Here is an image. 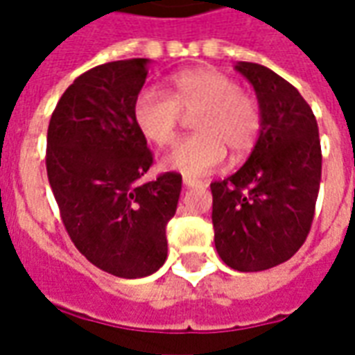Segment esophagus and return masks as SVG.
<instances>
[{
	"instance_id": "esophagus-1",
	"label": "esophagus",
	"mask_w": 355,
	"mask_h": 355,
	"mask_svg": "<svg viewBox=\"0 0 355 355\" xmlns=\"http://www.w3.org/2000/svg\"><path fill=\"white\" fill-rule=\"evenodd\" d=\"M201 182H198V180H192V178H184V186L186 188H196V186H200Z\"/></svg>"
}]
</instances>
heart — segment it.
I'll use <instances>...</instances> for the list:
<instances>
[{
    "label": "heart",
    "mask_w": 355,
    "mask_h": 355,
    "mask_svg": "<svg viewBox=\"0 0 355 355\" xmlns=\"http://www.w3.org/2000/svg\"><path fill=\"white\" fill-rule=\"evenodd\" d=\"M193 135L163 157V167L188 178H200L226 159L249 154L259 140L262 119L251 94L239 91L230 76L213 68H190L169 78V94L155 87L140 89L132 101V121L155 146L177 137L180 112L192 114Z\"/></svg>",
    "instance_id": "1"
}]
</instances>
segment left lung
<instances>
[{
    "instance_id": "8db88e82",
    "label": "left lung",
    "mask_w": 355,
    "mask_h": 355,
    "mask_svg": "<svg viewBox=\"0 0 355 355\" xmlns=\"http://www.w3.org/2000/svg\"><path fill=\"white\" fill-rule=\"evenodd\" d=\"M253 85L261 135L232 177L215 180L213 228L218 257L238 272L289 261L306 241L321 180L318 121L302 94L270 68L236 64Z\"/></svg>"
}]
</instances>
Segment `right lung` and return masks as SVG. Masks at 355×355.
Instances as JSON below:
<instances>
[{
    "instance_id": "obj_1",
    "label": "right lung",
    "mask_w": 355,
    "mask_h": 355,
    "mask_svg": "<svg viewBox=\"0 0 355 355\" xmlns=\"http://www.w3.org/2000/svg\"><path fill=\"white\" fill-rule=\"evenodd\" d=\"M148 58L94 66L60 96L47 131V177L73 245L117 277H144L167 259L165 226L182 177L140 184L154 157L132 121Z\"/></svg>"
}]
</instances>
